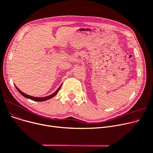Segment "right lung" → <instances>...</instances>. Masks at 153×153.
<instances>
[{
    "label": "right lung",
    "instance_id": "obj_1",
    "mask_svg": "<svg viewBox=\"0 0 153 153\" xmlns=\"http://www.w3.org/2000/svg\"><path fill=\"white\" fill-rule=\"evenodd\" d=\"M62 84L59 86V87L58 88V89H57V91H56L55 92H54L53 94L49 95V96H47V97H32V96H30V95H27L26 94L23 93V92H22L20 89H19L17 87V86H15L16 89H17V91L23 96V97H25L27 99H31L32 100H34V101H38V102H41V101H45V100H47L48 99H50L51 98L53 97L54 96H55L56 94H57V93L59 92V91L61 89V87Z\"/></svg>",
    "mask_w": 153,
    "mask_h": 153
}]
</instances>
